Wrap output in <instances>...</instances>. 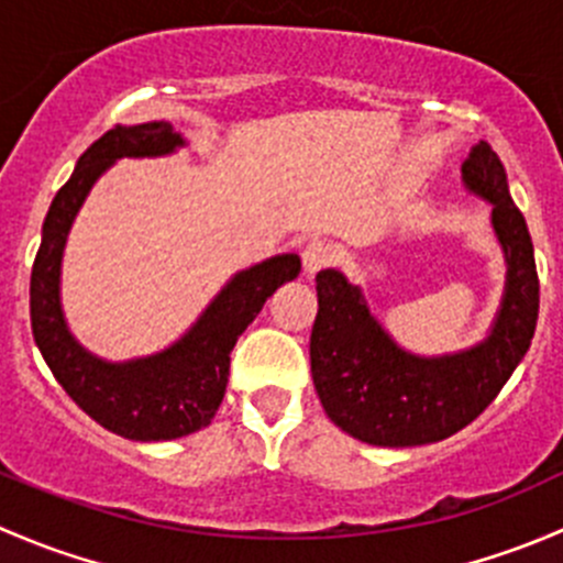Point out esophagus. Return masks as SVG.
Returning <instances> with one entry per match:
<instances>
[{"label": "esophagus", "instance_id": "esophagus-1", "mask_svg": "<svg viewBox=\"0 0 563 563\" xmlns=\"http://www.w3.org/2000/svg\"><path fill=\"white\" fill-rule=\"evenodd\" d=\"M332 261V250H329L323 242H308L302 250V266H305V275L313 277L316 272H321L323 266Z\"/></svg>", "mask_w": 563, "mask_h": 563}]
</instances>
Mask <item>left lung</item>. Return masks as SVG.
I'll return each instance as SVG.
<instances>
[{"mask_svg":"<svg viewBox=\"0 0 563 563\" xmlns=\"http://www.w3.org/2000/svg\"><path fill=\"white\" fill-rule=\"evenodd\" d=\"M460 172L465 190L490 203V225L507 261L501 305L485 340L452 354L419 356L378 323L362 288L343 272L316 275L310 373L318 400L340 430L365 444L397 450L450 439L496 400L531 345L539 277L507 172L485 141L471 146Z\"/></svg>","mask_w":563,"mask_h":563,"instance_id":"left-lung-1","label":"left lung"}]
</instances>
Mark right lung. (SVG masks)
<instances>
[{
	"label": "right lung",
	"mask_w": 563,
	"mask_h": 563,
	"mask_svg": "<svg viewBox=\"0 0 563 563\" xmlns=\"http://www.w3.org/2000/svg\"><path fill=\"white\" fill-rule=\"evenodd\" d=\"M187 141L168 122L117 124L95 141L51 201L30 283L32 334L62 389L98 424L130 441H172L207 428L223 402L231 351L266 299L302 269L283 253L236 272L168 349L111 362L73 338L62 310V255L95 181L122 157H166Z\"/></svg>",
	"instance_id": "right-lung-1"
}]
</instances>
